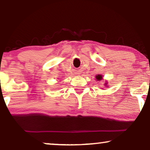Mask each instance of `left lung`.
Listing matches in <instances>:
<instances>
[{
  "instance_id": "obj_1",
  "label": "left lung",
  "mask_w": 150,
  "mask_h": 150,
  "mask_svg": "<svg viewBox=\"0 0 150 150\" xmlns=\"http://www.w3.org/2000/svg\"><path fill=\"white\" fill-rule=\"evenodd\" d=\"M102 76H103L102 75H101V74H98V75H96V80L97 81H102V79H103V78H102ZM104 86H105V87H108V82L107 81H105V83H104Z\"/></svg>"
}]
</instances>
